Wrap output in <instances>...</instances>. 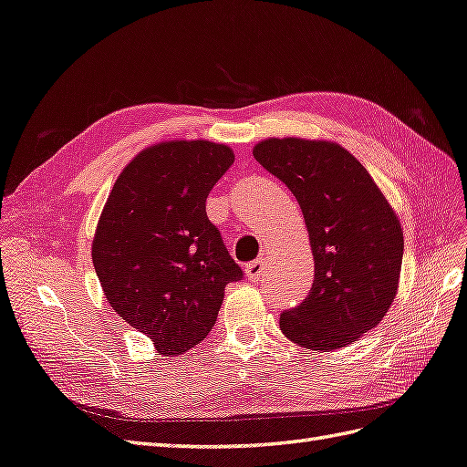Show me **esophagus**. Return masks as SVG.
<instances>
[{
  "label": "esophagus",
  "instance_id": "34e87169",
  "mask_svg": "<svg viewBox=\"0 0 467 467\" xmlns=\"http://www.w3.org/2000/svg\"><path fill=\"white\" fill-rule=\"evenodd\" d=\"M265 273H266V265L265 260H254V263L246 265V276L248 280H253V283H258L260 278H265Z\"/></svg>",
  "mask_w": 467,
  "mask_h": 467
}]
</instances>
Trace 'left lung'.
Here are the masks:
<instances>
[{"label":"left lung","instance_id":"obj_1","mask_svg":"<svg viewBox=\"0 0 467 467\" xmlns=\"http://www.w3.org/2000/svg\"><path fill=\"white\" fill-rule=\"evenodd\" d=\"M253 155L296 197L314 256L310 295L280 314V330L308 350H340L378 327L392 306L402 224L370 172L334 140L268 137Z\"/></svg>","mask_w":467,"mask_h":467}]
</instances>
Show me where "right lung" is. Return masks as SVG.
I'll return each mask as SVG.
<instances>
[{
    "label": "right lung",
    "instance_id": "obj_1",
    "mask_svg": "<svg viewBox=\"0 0 467 467\" xmlns=\"http://www.w3.org/2000/svg\"><path fill=\"white\" fill-rule=\"evenodd\" d=\"M233 161L229 145L207 139L145 147L117 177L97 223L91 256L105 298L161 356L197 346L226 285L243 278L204 211Z\"/></svg>",
    "mask_w": 467,
    "mask_h": 467
}]
</instances>
